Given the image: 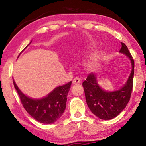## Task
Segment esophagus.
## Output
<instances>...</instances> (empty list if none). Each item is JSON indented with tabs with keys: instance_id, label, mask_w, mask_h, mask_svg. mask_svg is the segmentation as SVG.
<instances>
[{
	"instance_id": "esophagus-1",
	"label": "esophagus",
	"mask_w": 146,
	"mask_h": 146,
	"mask_svg": "<svg viewBox=\"0 0 146 146\" xmlns=\"http://www.w3.org/2000/svg\"><path fill=\"white\" fill-rule=\"evenodd\" d=\"M72 83L73 84H80L81 80H80V79L78 78H75L73 80Z\"/></svg>"
}]
</instances>
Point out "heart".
<instances>
[{"mask_svg":"<svg viewBox=\"0 0 146 146\" xmlns=\"http://www.w3.org/2000/svg\"><path fill=\"white\" fill-rule=\"evenodd\" d=\"M100 62V56L96 54L93 55L88 62L86 66L88 69L94 70L98 66Z\"/></svg>","mask_w":146,"mask_h":146,"instance_id":"1","label":"heart"}]
</instances>
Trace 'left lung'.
<instances>
[{
	"instance_id": "obj_1",
	"label": "left lung",
	"mask_w": 146,
	"mask_h": 146,
	"mask_svg": "<svg viewBox=\"0 0 146 146\" xmlns=\"http://www.w3.org/2000/svg\"><path fill=\"white\" fill-rule=\"evenodd\" d=\"M119 52L126 55L131 61V71L125 84L115 91H106L100 86L96 74L90 73L82 83L86 100L88 108L96 116L102 119H111L117 116L129 101L133 88L134 61L128 48L121 42Z\"/></svg>"
}]
</instances>
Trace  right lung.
I'll return each mask as SVG.
<instances>
[{
  "label": "right lung",
  "instance_id": "add662e5",
  "mask_svg": "<svg viewBox=\"0 0 146 146\" xmlns=\"http://www.w3.org/2000/svg\"><path fill=\"white\" fill-rule=\"evenodd\" d=\"M13 84L23 107L36 121L45 124H50L62 115L66 109L67 95L70 89L72 82L55 88L46 96L41 99L29 98L22 92L14 80Z\"/></svg>",
  "mask_w": 146,
  "mask_h": 146
}]
</instances>
